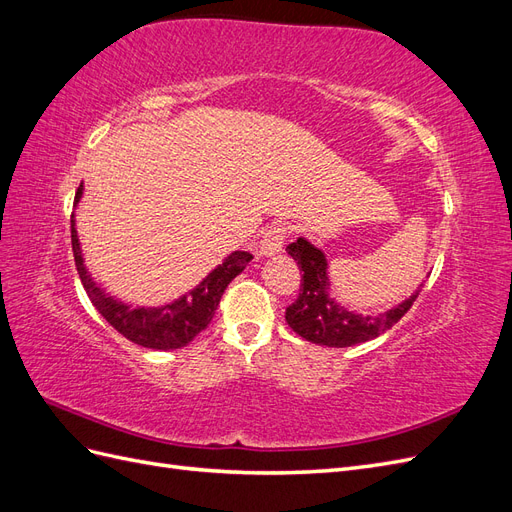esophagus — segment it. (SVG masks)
<instances>
[{"label": "esophagus", "mask_w": 512, "mask_h": 512, "mask_svg": "<svg viewBox=\"0 0 512 512\" xmlns=\"http://www.w3.org/2000/svg\"><path fill=\"white\" fill-rule=\"evenodd\" d=\"M286 226H273L269 228L265 235H262L258 243V256H275L284 250V241H286Z\"/></svg>", "instance_id": "esophagus-1"}]
</instances>
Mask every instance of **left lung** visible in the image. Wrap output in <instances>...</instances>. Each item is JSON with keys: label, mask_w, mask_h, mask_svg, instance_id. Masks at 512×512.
<instances>
[{"label": "left lung", "mask_w": 512, "mask_h": 512, "mask_svg": "<svg viewBox=\"0 0 512 512\" xmlns=\"http://www.w3.org/2000/svg\"><path fill=\"white\" fill-rule=\"evenodd\" d=\"M288 254L297 260L303 277L297 301L286 307V322L294 333L318 346L346 348L382 335L408 312L423 288V284L418 286L408 299L391 307L389 312L363 316L359 312H350L348 307L339 305L331 297L329 260L320 247L299 237L288 245Z\"/></svg>", "instance_id": "8db88e82"}]
</instances>
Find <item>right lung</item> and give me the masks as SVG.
<instances>
[{
	"instance_id": "add662e5",
	"label": "right lung",
	"mask_w": 512,
	"mask_h": 512,
	"mask_svg": "<svg viewBox=\"0 0 512 512\" xmlns=\"http://www.w3.org/2000/svg\"><path fill=\"white\" fill-rule=\"evenodd\" d=\"M83 183L74 196V209L83 198ZM72 252L76 271L83 282L89 301L102 314V318L117 329L130 342L151 348V350H177L188 346L192 339L211 322L215 309L220 305L226 286L245 269L252 260L250 252H232L224 258L222 265L215 267L207 277L198 282L192 290L181 294L179 299L164 305H130L123 303L113 294H108L91 277L85 256L81 250L79 232H76V218L72 213Z\"/></svg>"
}]
</instances>
